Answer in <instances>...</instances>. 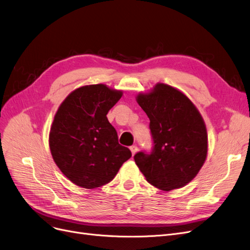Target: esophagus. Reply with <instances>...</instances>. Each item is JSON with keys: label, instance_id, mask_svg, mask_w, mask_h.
<instances>
[{"label": "esophagus", "instance_id": "obj_1", "mask_svg": "<svg viewBox=\"0 0 250 250\" xmlns=\"http://www.w3.org/2000/svg\"><path fill=\"white\" fill-rule=\"evenodd\" d=\"M137 149H138V148H137L136 146H130V151H131V153H132L133 156L137 153Z\"/></svg>", "mask_w": 250, "mask_h": 250}]
</instances>
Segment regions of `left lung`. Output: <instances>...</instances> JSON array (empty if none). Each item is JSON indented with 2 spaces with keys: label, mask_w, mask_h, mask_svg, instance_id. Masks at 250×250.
<instances>
[{
  "label": "left lung",
  "mask_w": 250,
  "mask_h": 250,
  "mask_svg": "<svg viewBox=\"0 0 250 250\" xmlns=\"http://www.w3.org/2000/svg\"><path fill=\"white\" fill-rule=\"evenodd\" d=\"M136 102L149 119L152 152H138L134 161L147 183L163 189L185 187L207 157V131L195 104L177 89L158 83Z\"/></svg>",
  "instance_id": "8db88e82"
}]
</instances>
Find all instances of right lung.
Instances as JSON below:
<instances>
[{"instance_id":"obj_1","label":"right lung","mask_w":250,"mask_h":250,"mask_svg":"<svg viewBox=\"0 0 250 250\" xmlns=\"http://www.w3.org/2000/svg\"><path fill=\"white\" fill-rule=\"evenodd\" d=\"M122 94L104 84L87 85L69 93L57 109L50 151L61 171L79 187L104 186L131 157L106 118Z\"/></svg>"}]
</instances>
